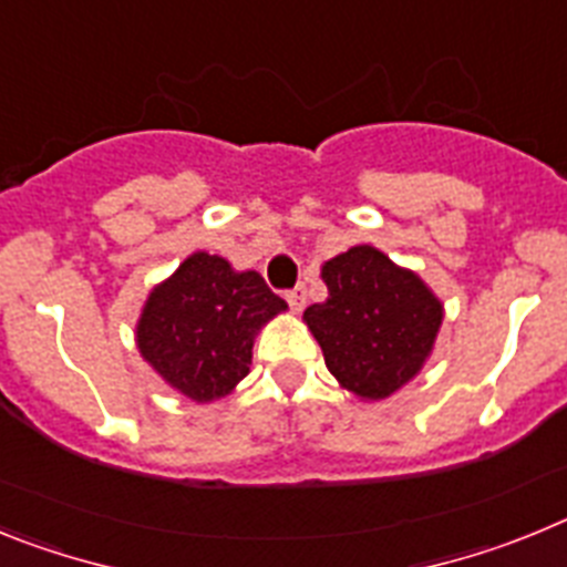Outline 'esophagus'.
Here are the masks:
<instances>
[{"instance_id": "esophagus-1", "label": "esophagus", "mask_w": 567, "mask_h": 567, "mask_svg": "<svg viewBox=\"0 0 567 567\" xmlns=\"http://www.w3.org/2000/svg\"><path fill=\"white\" fill-rule=\"evenodd\" d=\"M287 303L295 309V312H300V309L307 307V287H303V284H298L295 289H289Z\"/></svg>"}]
</instances>
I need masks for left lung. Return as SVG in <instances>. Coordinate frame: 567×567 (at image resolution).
I'll use <instances>...</instances> for the list:
<instances>
[{"mask_svg":"<svg viewBox=\"0 0 567 567\" xmlns=\"http://www.w3.org/2000/svg\"><path fill=\"white\" fill-rule=\"evenodd\" d=\"M329 298L303 312L327 369L363 400L405 385L432 354L443 303L423 280L380 249L352 247L320 269Z\"/></svg>","mask_w":567,"mask_h":567,"instance_id":"obj_1","label":"left lung"}]
</instances>
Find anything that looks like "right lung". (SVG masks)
<instances>
[{"mask_svg": "<svg viewBox=\"0 0 567 567\" xmlns=\"http://www.w3.org/2000/svg\"><path fill=\"white\" fill-rule=\"evenodd\" d=\"M287 309L258 272H235L218 255L193 252L150 292L135 340L175 392L213 403L249 374L258 329Z\"/></svg>", "mask_w": 567, "mask_h": 567, "instance_id": "right-lung-1", "label": "right lung"}]
</instances>
